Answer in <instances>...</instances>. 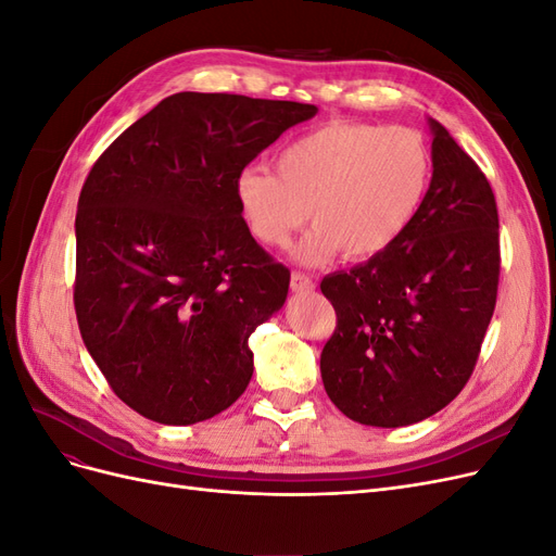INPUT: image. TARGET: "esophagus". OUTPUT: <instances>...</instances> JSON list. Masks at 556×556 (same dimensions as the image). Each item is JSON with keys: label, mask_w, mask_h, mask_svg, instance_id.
<instances>
[{"label": "esophagus", "mask_w": 556, "mask_h": 556, "mask_svg": "<svg viewBox=\"0 0 556 556\" xmlns=\"http://www.w3.org/2000/svg\"><path fill=\"white\" fill-rule=\"evenodd\" d=\"M290 285H292V292H311L315 288L313 278L308 274H304V271H294Z\"/></svg>", "instance_id": "34e87169"}]
</instances>
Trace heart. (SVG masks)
<instances>
[{"mask_svg":"<svg viewBox=\"0 0 556 556\" xmlns=\"http://www.w3.org/2000/svg\"><path fill=\"white\" fill-rule=\"evenodd\" d=\"M276 174L245 169L237 201L252 237L282 248L308 220L301 262L376 257L392 248L422 208L431 182V150L415 129L329 123L285 146Z\"/></svg>","mask_w":556,"mask_h":556,"instance_id":"1","label":"heart"}]
</instances>
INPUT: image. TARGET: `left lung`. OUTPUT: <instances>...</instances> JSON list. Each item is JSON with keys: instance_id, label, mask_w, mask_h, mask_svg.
Wrapping results in <instances>:
<instances>
[{"instance_id": "left-lung-1", "label": "left lung", "mask_w": 556, "mask_h": 556, "mask_svg": "<svg viewBox=\"0 0 556 556\" xmlns=\"http://www.w3.org/2000/svg\"><path fill=\"white\" fill-rule=\"evenodd\" d=\"M433 176L406 233L319 282L336 329L319 355L333 406L359 425L408 427L445 408L480 357L501 245L492 185L431 121Z\"/></svg>"}]
</instances>
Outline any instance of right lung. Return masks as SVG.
Masks as SVG:
<instances>
[{
  "label": "right lung",
  "instance_id": "obj_1",
  "mask_svg": "<svg viewBox=\"0 0 556 556\" xmlns=\"http://www.w3.org/2000/svg\"><path fill=\"white\" fill-rule=\"evenodd\" d=\"M313 104L178 92L90 169L76 213L78 329L115 396L160 425L227 410L252 378L250 333L290 268L252 239L237 178Z\"/></svg>",
  "mask_w": 556,
  "mask_h": 556
}]
</instances>
